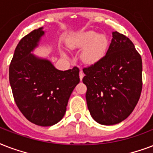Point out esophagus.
Wrapping results in <instances>:
<instances>
[{
	"label": "esophagus",
	"instance_id": "esophagus-1",
	"mask_svg": "<svg viewBox=\"0 0 153 153\" xmlns=\"http://www.w3.org/2000/svg\"><path fill=\"white\" fill-rule=\"evenodd\" d=\"M79 76H80V80H82L83 77H84V73H83L82 70L80 71V74H79Z\"/></svg>",
	"mask_w": 153,
	"mask_h": 153
}]
</instances>
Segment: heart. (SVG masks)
Wrapping results in <instances>:
<instances>
[{
  "instance_id": "b5f03b06",
  "label": "heart",
  "mask_w": 153,
  "mask_h": 153,
  "mask_svg": "<svg viewBox=\"0 0 153 153\" xmlns=\"http://www.w3.org/2000/svg\"><path fill=\"white\" fill-rule=\"evenodd\" d=\"M69 48L81 49L80 59L88 65L98 63L105 57L109 41L105 34L95 31H85L73 34L68 39Z\"/></svg>"
}]
</instances>
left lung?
Returning <instances> with one entry per match:
<instances>
[{
	"instance_id": "8db88e82",
	"label": "left lung",
	"mask_w": 153,
	"mask_h": 153,
	"mask_svg": "<svg viewBox=\"0 0 153 153\" xmlns=\"http://www.w3.org/2000/svg\"><path fill=\"white\" fill-rule=\"evenodd\" d=\"M83 72L88 108L94 120L116 125L132 113L141 93L142 60L129 38L112 32L105 57Z\"/></svg>"
}]
</instances>
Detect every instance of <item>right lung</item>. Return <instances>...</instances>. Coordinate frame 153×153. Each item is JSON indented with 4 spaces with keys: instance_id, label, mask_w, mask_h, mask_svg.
Returning <instances> with one entry per match:
<instances>
[{
    "instance_id": "right-lung-1",
    "label": "right lung",
    "mask_w": 153,
    "mask_h": 153,
    "mask_svg": "<svg viewBox=\"0 0 153 153\" xmlns=\"http://www.w3.org/2000/svg\"><path fill=\"white\" fill-rule=\"evenodd\" d=\"M44 35L41 27L20 41L9 65V83L15 102L26 119L45 127L63 118L80 77L77 67L58 70L49 60L32 53Z\"/></svg>"
}]
</instances>
